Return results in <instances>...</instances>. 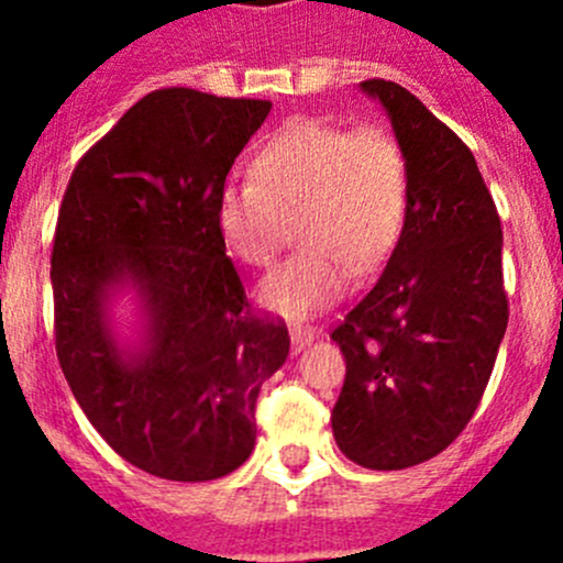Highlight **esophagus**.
Listing matches in <instances>:
<instances>
[{"label":"esophagus","mask_w":563,"mask_h":563,"mask_svg":"<svg viewBox=\"0 0 563 563\" xmlns=\"http://www.w3.org/2000/svg\"><path fill=\"white\" fill-rule=\"evenodd\" d=\"M318 338V329L316 327H308V323H294L291 327V340L297 349H305V345H310L313 340Z\"/></svg>","instance_id":"esophagus-1"}]
</instances>
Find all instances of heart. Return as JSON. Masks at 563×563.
Returning <instances> with one entry per match:
<instances>
[{
	"mask_svg": "<svg viewBox=\"0 0 563 563\" xmlns=\"http://www.w3.org/2000/svg\"><path fill=\"white\" fill-rule=\"evenodd\" d=\"M408 212L402 146L378 124L345 130L321 119L288 122L253 163L250 179L225 181L218 231L234 258L269 266L288 234L302 250L261 286V299L305 316L376 272L400 240Z\"/></svg>",
	"mask_w": 563,
	"mask_h": 563,
	"instance_id": "b5f03b06",
	"label": "heart"
}]
</instances>
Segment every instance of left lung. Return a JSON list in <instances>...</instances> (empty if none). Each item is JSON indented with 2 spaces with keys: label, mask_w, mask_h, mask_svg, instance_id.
Listing matches in <instances>:
<instances>
[{
  "label": "left lung",
  "mask_w": 563,
  "mask_h": 563,
  "mask_svg": "<svg viewBox=\"0 0 563 563\" xmlns=\"http://www.w3.org/2000/svg\"><path fill=\"white\" fill-rule=\"evenodd\" d=\"M408 163V212L389 264L332 329L345 382L332 408L340 452L397 471L444 452L474 417L509 321L501 220L468 146L384 78Z\"/></svg>",
  "instance_id": "left-lung-1"
}]
</instances>
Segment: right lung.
<instances>
[{
    "instance_id": "right-lung-1",
    "label": "right lung",
    "mask_w": 563,
    "mask_h": 563,
    "mask_svg": "<svg viewBox=\"0 0 563 563\" xmlns=\"http://www.w3.org/2000/svg\"><path fill=\"white\" fill-rule=\"evenodd\" d=\"M269 100L155 89L73 168L51 250L62 373L119 457L207 482L255 444L261 384L286 362V321L247 302L218 231V196ZM145 294L151 340L128 361L104 327L107 288Z\"/></svg>"
}]
</instances>
